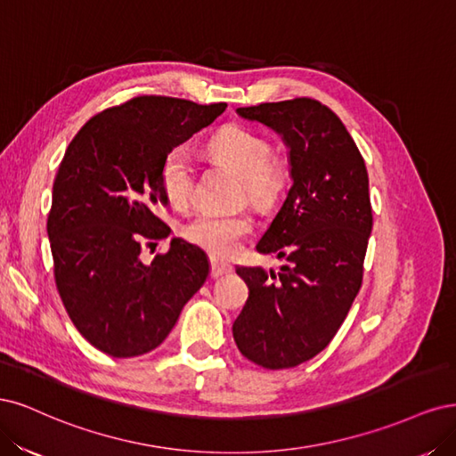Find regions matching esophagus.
<instances>
[{
    "mask_svg": "<svg viewBox=\"0 0 456 456\" xmlns=\"http://www.w3.org/2000/svg\"><path fill=\"white\" fill-rule=\"evenodd\" d=\"M231 273H232V267L229 265V263L219 261L216 257L210 259V274H212V278H219V276H225V274H231Z\"/></svg>",
    "mask_w": 456,
    "mask_h": 456,
    "instance_id": "34e87169",
    "label": "esophagus"
}]
</instances>
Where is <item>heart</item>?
<instances>
[{"mask_svg": "<svg viewBox=\"0 0 456 456\" xmlns=\"http://www.w3.org/2000/svg\"><path fill=\"white\" fill-rule=\"evenodd\" d=\"M208 151L242 175V197L257 210H271L286 189V170L273 157L271 142L239 125L219 128ZM159 187L172 207H185L193 187V167L183 145L172 148L160 163ZM254 222L248 214L200 212L182 225V237L214 256H231Z\"/></svg>", "mask_w": 456, "mask_h": 456, "instance_id": "b5f03b06", "label": "heart"}]
</instances>
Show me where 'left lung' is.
Here are the masks:
<instances>
[{
    "mask_svg": "<svg viewBox=\"0 0 456 456\" xmlns=\"http://www.w3.org/2000/svg\"><path fill=\"white\" fill-rule=\"evenodd\" d=\"M237 111L284 138L293 185L256 246L288 265L276 274L237 269L249 293L232 337L249 362L288 370L330 345L358 296L373 227L370 180L346 126L322 102L303 96Z\"/></svg>",
    "mask_w": 456,
    "mask_h": 456,
    "instance_id": "left-lung-1",
    "label": "left lung"
}]
</instances>
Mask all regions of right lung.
Masks as SVG:
<instances>
[{
  "label": "right lung",
  "instance_id": "1",
  "mask_svg": "<svg viewBox=\"0 0 456 456\" xmlns=\"http://www.w3.org/2000/svg\"><path fill=\"white\" fill-rule=\"evenodd\" d=\"M225 108L134 96L91 117L58 167L47 217L56 289L73 326L113 358L157 348L207 282V254L182 239L151 265L140 252L170 234L157 216L168 204L159 187L165 155Z\"/></svg>",
  "mask_w": 456,
  "mask_h": 456
}]
</instances>
